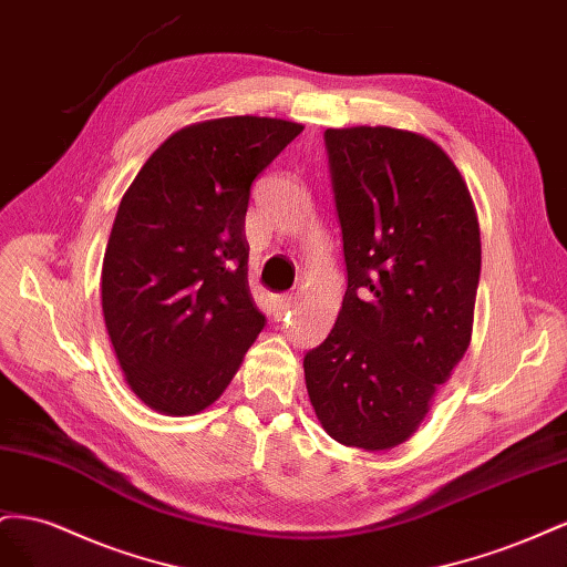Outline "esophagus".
<instances>
[{"mask_svg":"<svg viewBox=\"0 0 567 567\" xmlns=\"http://www.w3.org/2000/svg\"><path fill=\"white\" fill-rule=\"evenodd\" d=\"M295 306H297L295 295H282V297H278V301H275V316L282 318L287 311H292Z\"/></svg>","mask_w":567,"mask_h":567,"instance_id":"esophagus-1","label":"esophagus"}]
</instances>
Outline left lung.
Segmentation results:
<instances>
[{"label":"left lung","instance_id":"obj_1","mask_svg":"<svg viewBox=\"0 0 567 567\" xmlns=\"http://www.w3.org/2000/svg\"><path fill=\"white\" fill-rule=\"evenodd\" d=\"M347 292L303 359L316 417L363 451L403 444L471 347L482 245L461 171L434 140L328 127Z\"/></svg>","mask_w":567,"mask_h":567}]
</instances>
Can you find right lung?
<instances>
[{"mask_svg": "<svg viewBox=\"0 0 567 567\" xmlns=\"http://www.w3.org/2000/svg\"><path fill=\"white\" fill-rule=\"evenodd\" d=\"M301 123L228 116L173 133L125 189L102 264V311L133 394L156 413L212 406L264 330L249 292L251 183Z\"/></svg>", "mask_w": 567, "mask_h": 567, "instance_id": "obj_1", "label": "right lung"}]
</instances>
